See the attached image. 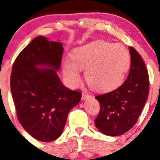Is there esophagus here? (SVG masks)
I'll return each mask as SVG.
<instances>
[{
    "instance_id": "esophagus-1",
    "label": "esophagus",
    "mask_w": 160,
    "mask_h": 160,
    "mask_svg": "<svg viewBox=\"0 0 160 160\" xmlns=\"http://www.w3.org/2000/svg\"><path fill=\"white\" fill-rule=\"evenodd\" d=\"M89 97H90V96H89V94L88 92H83V95H82V99L84 100L86 99H88Z\"/></svg>"
}]
</instances>
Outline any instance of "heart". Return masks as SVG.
Returning a JSON list of instances; mask_svg holds the SVG:
<instances>
[{
    "mask_svg": "<svg viewBox=\"0 0 160 160\" xmlns=\"http://www.w3.org/2000/svg\"><path fill=\"white\" fill-rule=\"evenodd\" d=\"M72 61H63V74L71 87L78 83L79 71L94 90L106 92L118 88L124 81L130 68V55L120 44L98 41L75 49Z\"/></svg>",
    "mask_w": 160,
    "mask_h": 160,
    "instance_id": "1",
    "label": "heart"
}]
</instances>
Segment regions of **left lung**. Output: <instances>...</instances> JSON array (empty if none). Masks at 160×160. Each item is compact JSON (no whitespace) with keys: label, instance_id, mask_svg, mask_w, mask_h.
<instances>
[{"label":"left lung","instance_id":"1","mask_svg":"<svg viewBox=\"0 0 160 160\" xmlns=\"http://www.w3.org/2000/svg\"><path fill=\"white\" fill-rule=\"evenodd\" d=\"M129 50L131 68L124 83L95 97L100 105L95 124L108 136L122 135L136 124L149 95L150 80L144 61L133 47Z\"/></svg>","mask_w":160,"mask_h":160}]
</instances>
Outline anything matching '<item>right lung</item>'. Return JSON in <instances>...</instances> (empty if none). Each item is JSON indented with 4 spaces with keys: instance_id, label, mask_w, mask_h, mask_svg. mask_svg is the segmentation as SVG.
<instances>
[{
    "instance_id": "obj_1",
    "label": "right lung",
    "mask_w": 160,
    "mask_h": 160,
    "mask_svg": "<svg viewBox=\"0 0 160 160\" xmlns=\"http://www.w3.org/2000/svg\"><path fill=\"white\" fill-rule=\"evenodd\" d=\"M61 42L35 38L19 54L12 67L10 89L20 124L35 139L50 142L61 136L80 91L63 85L55 71L63 54ZM42 65L48 68H38Z\"/></svg>"
}]
</instances>
